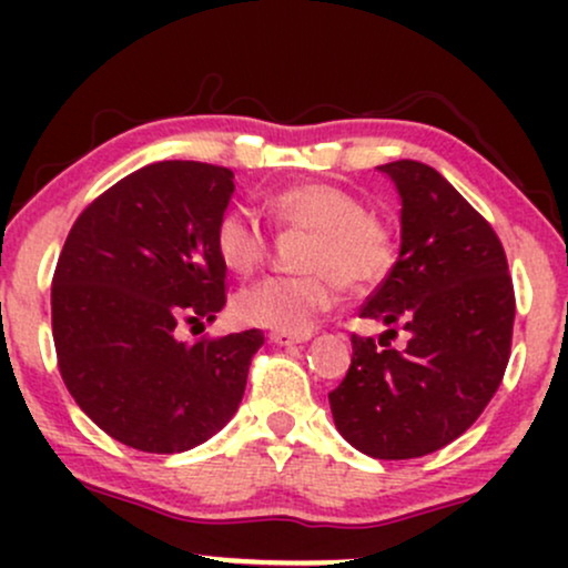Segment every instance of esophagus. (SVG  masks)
Segmentation results:
<instances>
[{
  "label": "esophagus",
  "mask_w": 568,
  "mask_h": 568,
  "mask_svg": "<svg viewBox=\"0 0 568 568\" xmlns=\"http://www.w3.org/2000/svg\"><path fill=\"white\" fill-rule=\"evenodd\" d=\"M310 336H293V334H283V331H272L270 342L277 344V347H293V344H302Z\"/></svg>",
  "instance_id": "1"
}]
</instances>
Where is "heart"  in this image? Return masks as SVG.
<instances>
[{
	"mask_svg": "<svg viewBox=\"0 0 568 568\" xmlns=\"http://www.w3.org/2000/svg\"><path fill=\"white\" fill-rule=\"evenodd\" d=\"M270 213L291 230L315 232L304 266L315 275L266 277L234 298L240 323L266 331L306 336L317 317L334 310L347 288H368L393 264V240L382 221L366 216V207L344 189L306 181L270 197ZM216 247L221 262L237 275H251L266 262L270 240L258 221L230 211L219 221Z\"/></svg>",
	"mask_w": 568,
	"mask_h": 568,
	"instance_id": "heart-1",
	"label": "heart"
}]
</instances>
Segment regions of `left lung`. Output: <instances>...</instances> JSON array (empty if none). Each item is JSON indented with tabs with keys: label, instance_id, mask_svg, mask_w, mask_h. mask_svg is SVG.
I'll use <instances>...</instances> for the list:
<instances>
[{
	"label": "left lung",
	"instance_id": "left-lung-1",
	"mask_svg": "<svg viewBox=\"0 0 568 568\" xmlns=\"http://www.w3.org/2000/svg\"><path fill=\"white\" fill-rule=\"evenodd\" d=\"M400 197V253L361 310L387 325L352 336V366L328 395L344 440L374 459L448 446L484 414L510 361L515 293L505 247L478 211L425 162L379 165ZM406 351L388 347L394 325Z\"/></svg>",
	"mask_w": 568,
	"mask_h": 568
}]
</instances>
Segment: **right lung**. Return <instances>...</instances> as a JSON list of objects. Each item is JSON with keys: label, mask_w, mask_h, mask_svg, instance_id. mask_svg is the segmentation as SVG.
<instances>
[{"label": "right lung", "mask_w": 568, "mask_h": 568, "mask_svg": "<svg viewBox=\"0 0 568 568\" xmlns=\"http://www.w3.org/2000/svg\"><path fill=\"white\" fill-rule=\"evenodd\" d=\"M232 194L230 168L152 162L84 207L58 258V368L77 406L130 448L189 452L243 400L262 331L175 338L226 304L216 230Z\"/></svg>", "instance_id": "right-lung-1"}]
</instances>
